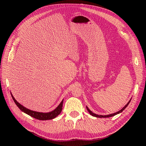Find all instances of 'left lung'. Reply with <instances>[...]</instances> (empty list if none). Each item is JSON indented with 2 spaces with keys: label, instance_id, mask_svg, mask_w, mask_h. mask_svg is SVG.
Returning <instances> with one entry per match:
<instances>
[{
  "label": "left lung",
  "instance_id": "1",
  "mask_svg": "<svg viewBox=\"0 0 146 146\" xmlns=\"http://www.w3.org/2000/svg\"><path fill=\"white\" fill-rule=\"evenodd\" d=\"M130 100H131V99L129 101V102H128V103L124 106V107H123L121 110H119V111H117L116 113H113V114H108V115H104V116H103V115H98V114H96L94 113L93 112H92V111H91V110H90L89 108H88V107H87V106H86V109H87V110L88 111V112H89L90 114H91V115H92V116L96 117H100V118H102V117H112V116H115V115H116V114H119V113H121V112H122L123 110H124L125 109V108L128 106V105L129 104Z\"/></svg>",
  "mask_w": 146,
  "mask_h": 146
}]
</instances>
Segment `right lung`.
Segmentation results:
<instances>
[{"label":"right lung","mask_w":146,"mask_h":146,"mask_svg":"<svg viewBox=\"0 0 146 146\" xmlns=\"http://www.w3.org/2000/svg\"><path fill=\"white\" fill-rule=\"evenodd\" d=\"M12 98L15 102L16 105L18 107V108L21 110L22 111L26 113L28 115L32 116L35 119H39V120H42V121H45V120H50V119L55 118L57 116L59 115L61 113V111H62L63 108V99L61 102V103L58 105V107H57L54 110H53L52 111L48 112V113H42V112H38L33 111V110H29L27 108L24 107L23 105L20 104L15 99L14 97L11 93Z\"/></svg>","instance_id":"add662e5"}]
</instances>
